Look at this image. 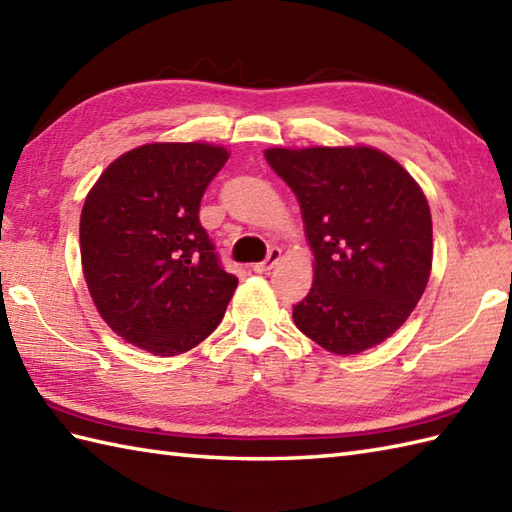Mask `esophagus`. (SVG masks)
Masks as SVG:
<instances>
[{
    "label": "esophagus",
    "mask_w": 512,
    "mask_h": 512,
    "mask_svg": "<svg viewBox=\"0 0 512 512\" xmlns=\"http://www.w3.org/2000/svg\"><path fill=\"white\" fill-rule=\"evenodd\" d=\"M279 259H281V248L273 246V248L268 250V255H266L264 262L255 264L253 270H255V273H266V270H273V268H275V264L279 262Z\"/></svg>",
    "instance_id": "1"
}]
</instances>
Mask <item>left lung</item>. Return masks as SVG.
<instances>
[{
    "mask_svg": "<svg viewBox=\"0 0 512 512\" xmlns=\"http://www.w3.org/2000/svg\"><path fill=\"white\" fill-rule=\"evenodd\" d=\"M301 206L314 253L297 328L334 354L389 339L416 308L431 275V211L418 182L374 147L266 149Z\"/></svg>",
    "mask_w": 512,
    "mask_h": 512,
    "instance_id": "left-lung-1",
    "label": "left lung"
}]
</instances>
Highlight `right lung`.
Masks as SVG:
<instances>
[{
	"label": "right lung",
	"instance_id": "obj_1",
	"mask_svg": "<svg viewBox=\"0 0 512 512\" xmlns=\"http://www.w3.org/2000/svg\"><path fill=\"white\" fill-rule=\"evenodd\" d=\"M228 160L206 143H151L107 167L81 211V262L96 310L154 356H176L220 325L237 277L226 273L200 202Z\"/></svg>",
	"mask_w": 512,
	"mask_h": 512
}]
</instances>
